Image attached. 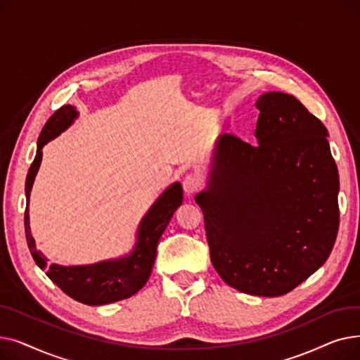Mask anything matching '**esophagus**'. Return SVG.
I'll return each instance as SVG.
<instances>
[{"label": "esophagus", "mask_w": 360, "mask_h": 360, "mask_svg": "<svg viewBox=\"0 0 360 360\" xmlns=\"http://www.w3.org/2000/svg\"><path fill=\"white\" fill-rule=\"evenodd\" d=\"M202 182H201V178L195 174H190L186 175L182 181V186H184V191L186 195H193L195 194L200 188H201Z\"/></svg>", "instance_id": "esophagus-1"}]
</instances>
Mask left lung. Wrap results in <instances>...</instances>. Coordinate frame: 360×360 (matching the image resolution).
<instances>
[{"label":"left lung","mask_w":360,"mask_h":360,"mask_svg":"<svg viewBox=\"0 0 360 360\" xmlns=\"http://www.w3.org/2000/svg\"><path fill=\"white\" fill-rule=\"evenodd\" d=\"M255 140L223 134L197 194L210 258L239 292L281 296L330 257L338 232V170L328 131L295 96L258 98Z\"/></svg>","instance_id":"obj_1"}]
</instances>
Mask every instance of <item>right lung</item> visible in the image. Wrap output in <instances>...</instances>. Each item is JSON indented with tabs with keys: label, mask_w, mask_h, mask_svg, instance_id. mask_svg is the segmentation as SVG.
<instances>
[{
	"label": "right lung",
	"mask_w": 360,
	"mask_h": 360,
	"mask_svg": "<svg viewBox=\"0 0 360 360\" xmlns=\"http://www.w3.org/2000/svg\"><path fill=\"white\" fill-rule=\"evenodd\" d=\"M77 110L71 105H64L46 121L39 140L34 160L29 169L26 178V212H25V231L30 254L34 262L46 276L70 297L82 304L98 307L112 304L136 295L147 283L151 269L156 259L158 243L165 232L166 226L174 216L175 210L182 204L184 194L179 182L170 185L167 190L150 207L143 217L134 250L129 255L90 264V266H58L51 264L46 267V257L36 250L34 239L30 233L29 224V197L34 176L42 162V148L52 139L58 137L77 118Z\"/></svg>",
	"instance_id": "add662e5"
}]
</instances>
